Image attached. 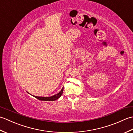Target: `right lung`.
<instances>
[{
  "label": "right lung",
  "instance_id": "1",
  "mask_svg": "<svg viewBox=\"0 0 133 133\" xmlns=\"http://www.w3.org/2000/svg\"><path fill=\"white\" fill-rule=\"evenodd\" d=\"M63 87L62 89L61 90V91L58 92V94H56L54 95H52L51 97H36V96H34V97L35 98H37L38 99L40 100V101H55L56 99H58L59 98L61 97V96L62 94H63Z\"/></svg>",
  "mask_w": 133,
  "mask_h": 133
}]
</instances>
